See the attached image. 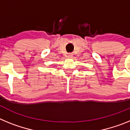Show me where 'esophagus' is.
<instances>
[{
	"label": "esophagus",
	"mask_w": 130,
	"mask_h": 130,
	"mask_svg": "<svg viewBox=\"0 0 130 130\" xmlns=\"http://www.w3.org/2000/svg\"><path fill=\"white\" fill-rule=\"evenodd\" d=\"M66 57H67L68 58H72V57H73V54H72V53L68 54Z\"/></svg>",
	"instance_id": "34e87169"
}]
</instances>
